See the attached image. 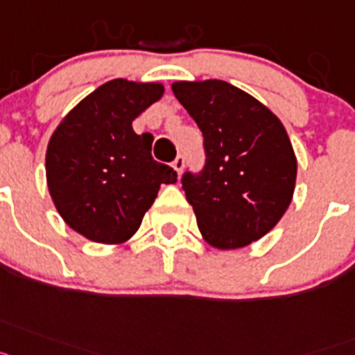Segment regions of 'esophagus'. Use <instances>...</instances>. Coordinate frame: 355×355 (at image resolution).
Wrapping results in <instances>:
<instances>
[{"label": "esophagus", "mask_w": 355, "mask_h": 355, "mask_svg": "<svg viewBox=\"0 0 355 355\" xmlns=\"http://www.w3.org/2000/svg\"><path fill=\"white\" fill-rule=\"evenodd\" d=\"M184 166H186V159H184V157H182V155H178L177 159L173 160L175 171H177V173L180 175V173H182V169H184Z\"/></svg>", "instance_id": "obj_1"}]
</instances>
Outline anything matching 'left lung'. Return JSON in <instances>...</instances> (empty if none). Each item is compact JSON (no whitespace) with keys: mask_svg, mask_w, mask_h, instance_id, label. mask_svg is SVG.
I'll return each instance as SVG.
<instances>
[{"mask_svg":"<svg viewBox=\"0 0 355 355\" xmlns=\"http://www.w3.org/2000/svg\"><path fill=\"white\" fill-rule=\"evenodd\" d=\"M171 89L203 134L205 166L182 177L202 237L218 250L248 246L291 203L297 157L288 132L266 105L223 80Z\"/></svg>","mask_w":355,"mask_h":355,"instance_id":"1","label":"left lung"}]
</instances>
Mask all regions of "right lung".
Instances as JSON below:
<instances>
[{
    "label": "right lung",
    "instance_id": "1",
    "mask_svg": "<svg viewBox=\"0 0 355 355\" xmlns=\"http://www.w3.org/2000/svg\"><path fill=\"white\" fill-rule=\"evenodd\" d=\"M162 94L159 82L110 80L71 109L49 139V195L62 220L91 241H128L160 184L177 182L173 168L153 160V135L132 128Z\"/></svg>",
    "mask_w": 355,
    "mask_h": 355
}]
</instances>
